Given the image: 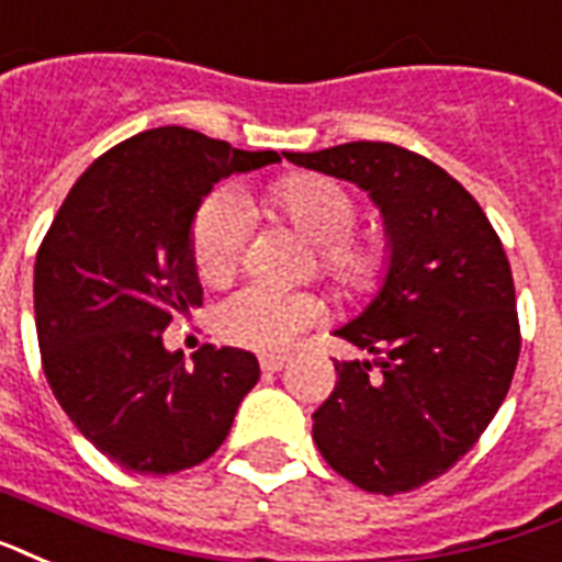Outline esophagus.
I'll return each mask as SVG.
<instances>
[{
  "mask_svg": "<svg viewBox=\"0 0 562 562\" xmlns=\"http://www.w3.org/2000/svg\"><path fill=\"white\" fill-rule=\"evenodd\" d=\"M285 362H289V359L280 357V353H265V357H259V366H262V371H268V374H277V371H282V368H285Z\"/></svg>",
  "mask_w": 562,
  "mask_h": 562,
  "instance_id": "1",
  "label": "esophagus"
}]
</instances>
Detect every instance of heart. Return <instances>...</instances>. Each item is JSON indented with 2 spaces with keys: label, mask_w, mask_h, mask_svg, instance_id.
I'll return each instance as SVG.
<instances>
[{
  "label": "heart",
  "mask_w": 562,
  "mask_h": 562,
  "mask_svg": "<svg viewBox=\"0 0 562 562\" xmlns=\"http://www.w3.org/2000/svg\"><path fill=\"white\" fill-rule=\"evenodd\" d=\"M273 203L291 226L321 247L324 271L350 291L374 289L383 273V250L371 241H353L357 200L324 177H291L273 188ZM250 233V209L233 191L209 196L194 221V262L203 280L233 277ZM321 303L306 291H282L252 282L235 291L217 310L224 338L256 350H280L318 321Z\"/></svg>",
  "instance_id": "1"
}]
</instances>
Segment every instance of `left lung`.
<instances>
[{
	"label": "left lung",
	"instance_id": "8db88e82",
	"mask_svg": "<svg viewBox=\"0 0 562 562\" xmlns=\"http://www.w3.org/2000/svg\"><path fill=\"white\" fill-rule=\"evenodd\" d=\"M282 156L366 191L385 235L374 294L336 329L371 359L336 362L312 439L359 490H418L471 451L507 397L521 341L504 247L477 200L409 149L353 140Z\"/></svg>",
	"mask_w": 562,
	"mask_h": 562
}]
</instances>
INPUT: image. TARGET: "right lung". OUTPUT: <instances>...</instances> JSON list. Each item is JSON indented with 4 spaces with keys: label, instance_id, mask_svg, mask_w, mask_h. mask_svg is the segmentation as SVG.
<instances>
[{
    "label": "right lung",
    "instance_id": "obj_1",
    "mask_svg": "<svg viewBox=\"0 0 562 562\" xmlns=\"http://www.w3.org/2000/svg\"><path fill=\"white\" fill-rule=\"evenodd\" d=\"M194 128L123 140L70 188L34 259L43 374L79 434L135 474H173L224 445L259 380L250 350L203 345L191 362L161 333L203 303L194 221L221 179L277 165Z\"/></svg>",
    "mask_w": 562,
    "mask_h": 562
}]
</instances>
